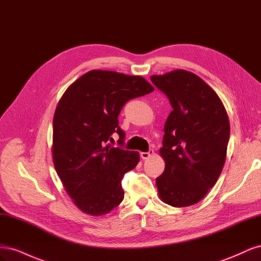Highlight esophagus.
<instances>
[{
    "label": "esophagus",
    "instance_id": "obj_1",
    "mask_svg": "<svg viewBox=\"0 0 261 261\" xmlns=\"http://www.w3.org/2000/svg\"><path fill=\"white\" fill-rule=\"evenodd\" d=\"M154 154V151H153V149H149L147 152H140V156L143 158L144 160H146V159H149L150 156H152Z\"/></svg>",
    "mask_w": 261,
    "mask_h": 261
}]
</instances>
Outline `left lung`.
Here are the masks:
<instances>
[{"label":"left lung","instance_id":"1","mask_svg":"<svg viewBox=\"0 0 261 261\" xmlns=\"http://www.w3.org/2000/svg\"><path fill=\"white\" fill-rule=\"evenodd\" d=\"M150 80L173 108L164 125L160 154L165 169L155 179L158 192L170 206H192L221 174L230 122L218 94L197 75L176 69Z\"/></svg>","mask_w":261,"mask_h":261}]
</instances>
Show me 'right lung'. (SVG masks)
Instances as JSON below:
<instances>
[{
	"instance_id": "obj_1",
	"label": "right lung",
	"mask_w": 261,
	"mask_h": 261,
	"mask_svg": "<svg viewBox=\"0 0 261 261\" xmlns=\"http://www.w3.org/2000/svg\"><path fill=\"white\" fill-rule=\"evenodd\" d=\"M140 76L90 70L63 94L53 118V162L68 196L82 211L102 216L124 199L121 180L139 162L123 149L118 114L126 102L153 91ZM117 133L120 147L112 136Z\"/></svg>"
}]
</instances>
